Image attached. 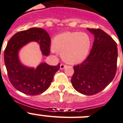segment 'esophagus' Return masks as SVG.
<instances>
[{
	"mask_svg": "<svg viewBox=\"0 0 123 123\" xmlns=\"http://www.w3.org/2000/svg\"><path fill=\"white\" fill-rule=\"evenodd\" d=\"M66 67V65L64 64L61 63V65H60V69H64Z\"/></svg>",
	"mask_w": 123,
	"mask_h": 123,
	"instance_id": "esophagus-1",
	"label": "esophagus"
}]
</instances>
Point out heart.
<instances>
[{"mask_svg": "<svg viewBox=\"0 0 123 123\" xmlns=\"http://www.w3.org/2000/svg\"><path fill=\"white\" fill-rule=\"evenodd\" d=\"M52 46L53 50L60 52L65 61L77 64L84 61L87 56L91 40L86 33L66 32L55 36Z\"/></svg>", "mask_w": 123, "mask_h": 123, "instance_id": "1", "label": "heart"}]
</instances>
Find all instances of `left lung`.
Returning <instances> with one entry per match:
<instances>
[{"label": "left lung", "instance_id": "left-lung-1", "mask_svg": "<svg viewBox=\"0 0 123 123\" xmlns=\"http://www.w3.org/2000/svg\"><path fill=\"white\" fill-rule=\"evenodd\" d=\"M94 41L87 57L74 66L71 83L77 91L91 96L106 88L113 80L117 69V48L111 36L99 29L87 28Z\"/></svg>", "mask_w": 123, "mask_h": 123}]
</instances>
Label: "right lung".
I'll return each instance as SVG.
<instances>
[{"instance_id":"obj_1","label":"right lung","mask_w":123,"mask_h":123,"mask_svg":"<svg viewBox=\"0 0 123 123\" xmlns=\"http://www.w3.org/2000/svg\"><path fill=\"white\" fill-rule=\"evenodd\" d=\"M37 41L42 54L50 53V38L41 28L33 27L16 33L9 40L4 50V62L11 84L19 91L31 96L44 92L50 86L54 76L60 69L57 66L41 63L36 69L22 65L18 58L19 49L31 41Z\"/></svg>"}]
</instances>
